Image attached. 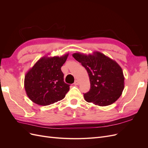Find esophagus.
Listing matches in <instances>:
<instances>
[{
  "label": "esophagus",
  "instance_id": "obj_1",
  "mask_svg": "<svg viewBox=\"0 0 148 148\" xmlns=\"http://www.w3.org/2000/svg\"><path fill=\"white\" fill-rule=\"evenodd\" d=\"M79 83V82L78 80H77V79L75 80V82H74V84H75V85H78Z\"/></svg>",
  "mask_w": 148,
  "mask_h": 148
}]
</instances>
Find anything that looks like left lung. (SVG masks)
Returning a JSON list of instances; mask_svg holds the SVG:
<instances>
[{"instance_id":"obj_1","label":"left lung","mask_w":148,"mask_h":148,"mask_svg":"<svg viewBox=\"0 0 148 148\" xmlns=\"http://www.w3.org/2000/svg\"><path fill=\"white\" fill-rule=\"evenodd\" d=\"M86 69L90 81V89L84 94L86 101L99 106L113 104L122 95L125 78L120 66L100 52L86 55H72Z\"/></svg>"}]
</instances>
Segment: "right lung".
<instances>
[{"label":"right lung","instance_id":"add662e5","mask_svg":"<svg viewBox=\"0 0 148 148\" xmlns=\"http://www.w3.org/2000/svg\"><path fill=\"white\" fill-rule=\"evenodd\" d=\"M69 53L61 57L44 56L26 73L24 86L26 95L33 102L48 106L65 97L70 84L64 81L61 67Z\"/></svg>","mask_w":148,"mask_h":148}]
</instances>
